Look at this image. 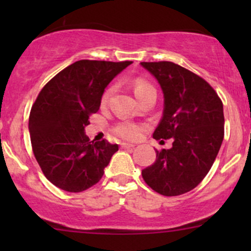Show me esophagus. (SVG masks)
<instances>
[{"label": "esophagus", "instance_id": "1", "mask_svg": "<svg viewBox=\"0 0 251 251\" xmlns=\"http://www.w3.org/2000/svg\"><path fill=\"white\" fill-rule=\"evenodd\" d=\"M122 149H125V150H128V149H134V145H133V144L123 143V144H122Z\"/></svg>", "mask_w": 251, "mask_h": 251}]
</instances>
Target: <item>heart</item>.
Here are the masks:
<instances>
[{"instance_id":"1","label":"heart","mask_w":251,"mask_h":251,"mask_svg":"<svg viewBox=\"0 0 251 251\" xmlns=\"http://www.w3.org/2000/svg\"><path fill=\"white\" fill-rule=\"evenodd\" d=\"M133 89H134L135 97H138V96H140L142 93H144V92L149 91V89H154V88L152 87L149 82H146L145 80L137 79L133 82ZM112 91H113V88L111 87V88H108L105 93H103V96H102L103 103L107 101L108 98L111 97ZM142 131H143L142 126H139L138 124L132 123V122H122V123L118 124L116 127H114V132H116V134L126 140L138 139V138L140 137V134H142Z\"/></svg>"}]
</instances>
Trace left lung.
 Wrapping results in <instances>:
<instances>
[{"instance_id": "left-lung-1", "label": "left lung", "mask_w": 251, "mask_h": 251, "mask_svg": "<svg viewBox=\"0 0 251 251\" xmlns=\"http://www.w3.org/2000/svg\"><path fill=\"white\" fill-rule=\"evenodd\" d=\"M140 65L155 77L164 97L153 138L174 140L171 149L155 151V162L143 170V178L158 194L183 195L204 179L217 157L224 137L223 103L205 80L179 65Z\"/></svg>"}]
</instances>
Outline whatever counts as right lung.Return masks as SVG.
I'll list each match as a JSON object with an SVG mask.
<instances>
[{
  "instance_id": "1",
  "label": "right lung",
  "mask_w": 251,
  "mask_h": 251,
  "mask_svg": "<svg viewBox=\"0 0 251 251\" xmlns=\"http://www.w3.org/2000/svg\"><path fill=\"white\" fill-rule=\"evenodd\" d=\"M131 63L80 60L40 92L28 124L31 146L43 175L59 189L81 192L93 186L119 150L107 140H89L85 127L108 83Z\"/></svg>"
}]
</instances>
